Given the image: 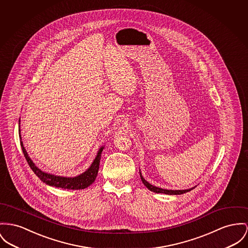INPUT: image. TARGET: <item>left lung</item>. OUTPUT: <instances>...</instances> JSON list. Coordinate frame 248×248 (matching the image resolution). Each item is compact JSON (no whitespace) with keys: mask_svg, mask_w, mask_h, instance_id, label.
Segmentation results:
<instances>
[{"mask_svg":"<svg viewBox=\"0 0 248 248\" xmlns=\"http://www.w3.org/2000/svg\"><path fill=\"white\" fill-rule=\"evenodd\" d=\"M140 177H141L142 182H143V183L145 184V186H146L149 190L152 191V192H154V193H162V194H166V195H182V194L187 193V192L191 191L192 189H194V188H192V189H188V190H176V191H173V190H165V189L158 188V187H155V186L151 185L150 183L147 182V181L142 177L141 172H140Z\"/></svg>","mask_w":248,"mask_h":248,"instance_id":"obj_1","label":"left lung"}]
</instances>
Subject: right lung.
<instances>
[{"label":"right lung","instance_id":"obj_1","mask_svg":"<svg viewBox=\"0 0 248 248\" xmlns=\"http://www.w3.org/2000/svg\"><path fill=\"white\" fill-rule=\"evenodd\" d=\"M20 146L23 151L24 157L28 163V165H30L31 169L33 170V173L42 181L45 182L46 184L50 185V186H54L57 188H63V189H68V190H80V189H84L86 187H88L89 185H91L94 181L96 180V177L98 175L99 172V161H100V154L102 152L103 147L99 149L98 152L97 157L95 158L94 162L92 163L91 166L88 168V170H86L84 173L81 174L78 177L75 178H66V177H59V176H54V175H50L47 174L43 171H41L40 169H38L33 162L30 159V157L28 156L26 150L23 147L22 142H20Z\"/></svg>","mask_w":248,"mask_h":248}]
</instances>
